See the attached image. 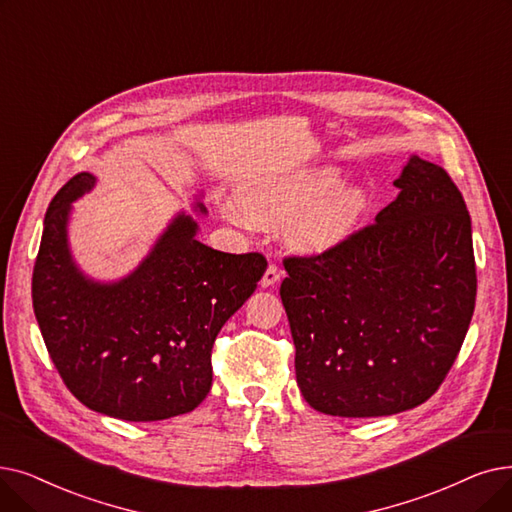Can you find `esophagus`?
Instances as JSON below:
<instances>
[{
  "label": "esophagus",
  "instance_id": "esophagus-1",
  "mask_svg": "<svg viewBox=\"0 0 512 512\" xmlns=\"http://www.w3.org/2000/svg\"><path fill=\"white\" fill-rule=\"evenodd\" d=\"M278 280H280V270L276 268V265H268V270H265V274L261 278V286L263 288L274 286Z\"/></svg>",
  "mask_w": 512,
  "mask_h": 512
}]
</instances>
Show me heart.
Instances as JSON below:
<instances>
[{"mask_svg": "<svg viewBox=\"0 0 512 512\" xmlns=\"http://www.w3.org/2000/svg\"><path fill=\"white\" fill-rule=\"evenodd\" d=\"M335 167L303 169L244 186L230 213L259 226L286 224V238L305 253L339 247L366 211V194L358 186H339Z\"/></svg>", "mask_w": 512, "mask_h": 512, "instance_id": "b5f03b06", "label": "heart"}]
</instances>
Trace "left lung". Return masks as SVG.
<instances>
[{"instance_id": "1", "label": "left lung", "mask_w": 512, "mask_h": 512, "mask_svg": "<svg viewBox=\"0 0 512 512\" xmlns=\"http://www.w3.org/2000/svg\"><path fill=\"white\" fill-rule=\"evenodd\" d=\"M374 224L314 257H288L280 297L305 402L345 418L420 406L469 330L471 215L446 169L412 157Z\"/></svg>"}]
</instances>
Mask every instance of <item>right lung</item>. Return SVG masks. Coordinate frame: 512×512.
I'll return each mask as SVG.
<instances>
[{
	"label": "right lung",
	"instance_id": "1",
	"mask_svg": "<svg viewBox=\"0 0 512 512\" xmlns=\"http://www.w3.org/2000/svg\"><path fill=\"white\" fill-rule=\"evenodd\" d=\"M96 186L77 173L52 198L33 270V309L64 385L94 412L150 422L192 412L211 391L217 332L257 288L268 261L196 240L177 213L127 276L102 282L73 259V203ZM194 211L207 215L198 201Z\"/></svg>",
	"mask_w": 512,
	"mask_h": 512
}]
</instances>
